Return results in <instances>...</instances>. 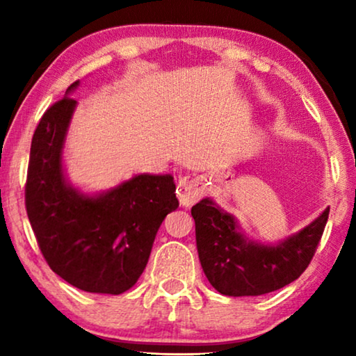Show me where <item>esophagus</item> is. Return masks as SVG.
I'll use <instances>...</instances> for the list:
<instances>
[{
  "instance_id": "1",
  "label": "esophagus",
  "mask_w": 356,
  "mask_h": 356,
  "mask_svg": "<svg viewBox=\"0 0 356 356\" xmlns=\"http://www.w3.org/2000/svg\"><path fill=\"white\" fill-rule=\"evenodd\" d=\"M202 195H204V190H202L201 182H197V180H193V179L179 180L177 196L182 206L185 207L193 206L196 201L201 200Z\"/></svg>"
}]
</instances>
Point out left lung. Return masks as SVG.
Here are the masks:
<instances>
[{
	"mask_svg": "<svg viewBox=\"0 0 356 356\" xmlns=\"http://www.w3.org/2000/svg\"><path fill=\"white\" fill-rule=\"evenodd\" d=\"M328 213L330 207L311 225L278 245H264L246 238L236 216L206 197L191 207L204 273L216 291L229 297H252L278 291L308 268Z\"/></svg>",
	"mask_w": 356,
	"mask_h": 356,
	"instance_id": "1",
	"label": "left lung"
}]
</instances>
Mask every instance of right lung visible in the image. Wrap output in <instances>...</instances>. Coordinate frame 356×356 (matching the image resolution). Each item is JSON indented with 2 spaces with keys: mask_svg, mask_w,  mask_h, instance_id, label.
<instances>
[{
  "mask_svg": "<svg viewBox=\"0 0 356 356\" xmlns=\"http://www.w3.org/2000/svg\"><path fill=\"white\" fill-rule=\"evenodd\" d=\"M44 113L29 152L25 206L47 264L84 292L119 295L146 268L156 231L179 207L171 174H138L100 195L74 188L63 147L76 100L69 92Z\"/></svg>",
  "mask_w": 356,
  "mask_h": 356,
  "instance_id": "1",
  "label": "right lung"
}]
</instances>
